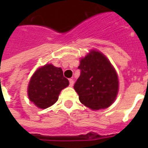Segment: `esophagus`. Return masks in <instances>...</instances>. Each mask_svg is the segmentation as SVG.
<instances>
[{"label": "esophagus", "instance_id": "34e87169", "mask_svg": "<svg viewBox=\"0 0 148 148\" xmlns=\"http://www.w3.org/2000/svg\"><path fill=\"white\" fill-rule=\"evenodd\" d=\"M69 83H70V86L72 87V86L74 85V80H73V79H69Z\"/></svg>", "mask_w": 148, "mask_h": 148}]
</instances>
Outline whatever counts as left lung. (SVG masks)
<instances>
[{
  "instance_id": "1",
  "label": "left lung",
  "mask_w": 148,
  "mask_h": 148,
  "mask_svg": "<svg viewBox=\"0 0 148 148\" xmlns=\"http://www.w3.org/2000/svg\"><path fill=\"white\" fill-rule=\"evenodd\" d=\"M81 74L74 88L84 105L91 110L105 109L115 101L118 93V77L108 59L92 50L81 58Z\"/></svg>"
}]
</instances>
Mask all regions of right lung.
<instances>
[{
  "instance_id": "right-lung-1",
  "label": "right lung",
  "mask_w": 148,
  "mask_h": 148,
  "mask_svg": "<svg viewBox=\"0 0 148 148\" xmlns=\"http://www.w3.org/2000/svg\"><path fill=\"white\" fill-rule=\"evenodd\" d=\"M69 85L60 67L51 64L38 68L31 77L27 88L30 101L38 108L45 109L53 105L64 88Z\"/></svg>"
}]
</instances>
